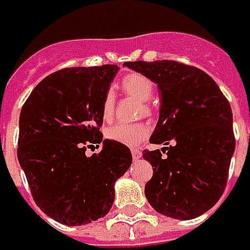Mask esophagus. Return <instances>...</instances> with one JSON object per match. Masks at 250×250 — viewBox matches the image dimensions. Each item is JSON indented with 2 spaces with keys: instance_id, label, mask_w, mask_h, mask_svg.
Masks as SVG:
<instances>
[{
  "instance_id": "1",
  "label": "esophagus",
  "mask_w": 250,
  "mask_h": 250,
  "mask_svg": "<svg viewBox=\"0 0 250 250\" xmlns=\"http://www.w3.org/2000/svg\"><path fill=\"white\" fill-rule=\"evenodd\" d=\"M130 153H132V157L133 160H139L142 157V151L139 149H132L130 150Z\"/></svg>"
}]
</instances>
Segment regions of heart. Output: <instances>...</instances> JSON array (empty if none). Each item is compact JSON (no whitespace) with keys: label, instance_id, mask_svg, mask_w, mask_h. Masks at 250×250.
Wrapping results in <instances>:
<instances>
[{"label":"heart","instance_id":"1","mask_svg":"<svg viewBox=\"0 0 250 250\" xmlns=\"http://www.w3.org/2000/svg\"><path fill=\"white\" fill-rule=\"evenodd\" d=\"M122 93L130 96L140 101V114L151 115L153 107L150 105L149 100L154 93V83L147 76L138 72L128 73L122 78L120 83ZM115 112V97L108 91L101 104V115L105 122H110L114 118ZM105 138L111 142H117L125 146H138L150 135V125L147 122H133V124H117L107 128L104 132Z\"/></svg>","mask_w":250,"mask_h":250}]
</instances>
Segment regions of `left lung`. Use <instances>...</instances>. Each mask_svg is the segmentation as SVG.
I'll list each match as a JSON object with an SVG mask.
<instances>
[{
  "instance_id": "1",
  "label": "left lung",
  "mask_w": 250,
  "mask_h": 250,
  "mask_svg": "<svg viewBox=\"0 0 250 250\" xmlns=\"http://www.w3.org/2000/svg\"><path fill=\"white\" fill-rule=\"evenodd\" d=\"M124 65L157 83L161 97L150 143L166 147L143 151V159L154 167L146 197L164 216L199 217L226 189L235 150L229 103L217 83L195 66L168 60Z\"/></svg>"
}]
</instances>
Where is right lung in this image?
Wrapping results in <instances>:
<instances>
[{"mask_svg":"<svg viewBox=\"0 0 250 250\" xmlns=\"http://www.w3.org/2000/svg\"><path fill=\"white\" fill-rule=\"evenodd\" d=\"M117 65L63 68L39 83L19 117L18 160L36 205L65 226H82L110 211L114 184L132 164L129 147L105 140L99 154L101 104Z\"/></svg>","mask_w":250,"mask_h":250,"instance_id":"obj_1","label":"right lung"}]
</instances>
